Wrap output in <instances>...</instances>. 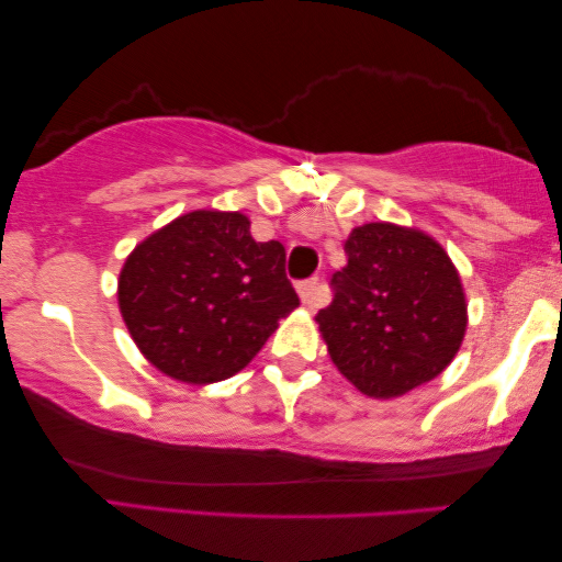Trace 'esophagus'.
Segmentation results:
<instances>
[{
	"label": "esophagus",
	"instance_id": "esophagus-1",
	"mask_svg": "<svg viewBox=\"0 0 562 562\" xmlns=\"http://www.w3.org/2000/svg\"><path fill=\"white\" fill-rule=\"evenodd\" d=\"M299 296H302L304 306H310V310H314V306H319L322 302V283L319 279H306L299 283Z\"/></svg>",
	"mask_w": 562,
	"mask_h": 562
}]
</instances>
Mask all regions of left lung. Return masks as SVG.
<instances>
[{
  "label": "left lung",
  "instance_id": "1",
  "mask_svg": "<svg viewBox=\"0 0 562 562\" xmlns=\"http://www.w3.org/2000/svg\"><path fill=\"white\" fill-rule=\"evenodd\" d=\"M345 252L333 304L317 314L337 371L373 398L440 375L468 327L463 283L442 245L422 229L368 222L352 229Z\"/></svg>",
  "mask_w": 562,
  "mask_h": 562
}]
</instances>
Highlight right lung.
<instances>
[{"instance_id": "right-lung-1", "label": "right lung", "mask_w": 562, "mask_h": 562, "mask_svg": "<svg viewBox=\"0 0 562 562\" xmlns=\"http://www.w3.org/2000/svg\"><path fill=\"white\" fill-rule=\"evenodd\" d=\"M117 302L160 373L204 386L243 371L299 296L279 240H252L240 212L194 210L135 245Z\"/></svg>"}]
</instances>
